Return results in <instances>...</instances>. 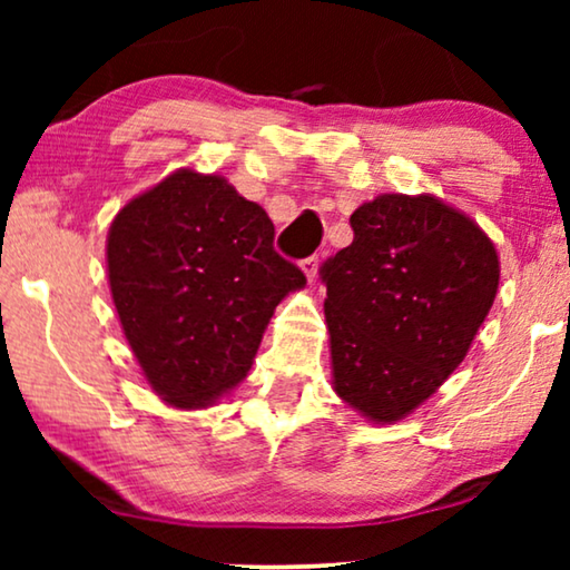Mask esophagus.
I'll return each mask as SVG.
<instances>
[{"instance_id": "esophagus-1", "label": "esophagus", "mask_w": 570, "mask_h": 570, "mask_svg": "<svg viewBox=\"0 0 570 570\" xmlns=\"http://www.w3.org/2000/svg\"><path fill=\"white\" fill-rule=\"evenodd\" d=\"M301 269H303V275L308 277V283H314L316 269H318V259H316V256H306V259L301 262Z\"/></svg>"}]
</instances>
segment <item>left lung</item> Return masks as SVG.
Instances as JSON below:
<instances>
[{
    "instance_id": "left-lung-1",
    "label": "left lung",
    "mask_w": 570,
    "mask_h": 570,
    "mask_svg": "<svg viewBox=\"0 0 570 570\" xmlns=\"http://www.w3.org/2000/svg\"><path fill=\"white\" fill-rule=\"evenodd\" d=\"M350 225L353 244L322 267L332 384L371 423H396L464 361L501 262L480 225L433 194H381Z\"/></svg>"
}]
</instances>
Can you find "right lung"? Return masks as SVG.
<instances>
[{
	"label": "right lung",
	"instance_id": "obj_1",
	"mask_svg": "<svg viewBox=\"0 0 570 570\" xmlns=\"http://www.w3.org/2000/svg\"><path fill=\"white\" fill-rule=\"evenodd\" d=\"M267 213L223 176L178 168L127 202L106 240L111 298L153 392L199 410L246 379L277 303L306 275Z\"/></svg>",
	"mask_w": 570,
	"mask_h": 570
}]
</instances>
